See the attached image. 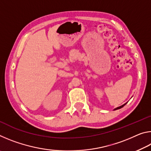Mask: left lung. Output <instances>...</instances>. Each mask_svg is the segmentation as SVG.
Instances as JSON below:
<instances>
[{
    "label": "left lung",
    "mask_w": 151,
    "mask_h": 151,
    "mask_svg": "<svg viewBox=\"0 0 151 151\" xmlns=\"http://www.w3.org/2000/svg\"><path fill=\"white\" fill-rule=\"evenodd\" d=\"M127 103H125V104H122V106H119V107H117V108H116V109H114V111H115V110H118V109H121V108H122V107H123L125 104H126Z\"/></svg>",
    "instance_id": "left-lung-1"
}]
</instances>
